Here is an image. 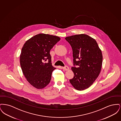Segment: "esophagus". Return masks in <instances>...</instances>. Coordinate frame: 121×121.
Returning <instances> with one entry per match:
<instances>
[{
	"mask_svg": "<svg viewBox=\"0 0 121 121\" xmlns=\"http://www.w3.org/2000/svg\"><path fill=\"white\" fill-rule=\"evenodd\" d=\"M62 69H63V70H65V71H67V70H69V68L68 66H66L65 67H62Z\"/></svg>",
	"mask_w": 121,
	"mask_h": 121,
	"instance_id": "esophagus-1",
	"label": "esophagus"
}]
</instances>
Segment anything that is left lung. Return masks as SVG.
<instances>
[{"mask_svg": "<svg viewBox=\"0 0 121 121\" xmlns=\"http://www.w3.org/2000/svg\"><path fill=\"white\" fill-rule=\"evenodd\" d=\"M65 39L72 48L73 58L74 77L70 82L76 89L83 90L92 85L101 72L102 51L96 41L87 35H74Z\"/></svg>", "mask_w": 121, "mask_h": 121, "instance_id": "left-lung-1", "label": "left lung"}]
</instances>
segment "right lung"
I'll return each mask as SVG.
<instances>
[{
	"label": "right lung",
	"mask_w": 121,
	"mask_h": 121,
	"mask_svg": "<svg viewBox=\"0 0 121 121\" xmlns=\"http://www.w3.org/2000/svg\"><path fill=\"white\" fill-rule=\"evenodd\" d=\"M60 38L52 35L40 34L27 41L22 48L20 63L23 75L29 83L42 89L50 82L55 68L52 66L50 51ZM46 60L48 63H44Z\"/></svg>",
	"instance_id": "1"
}]
</instances>
